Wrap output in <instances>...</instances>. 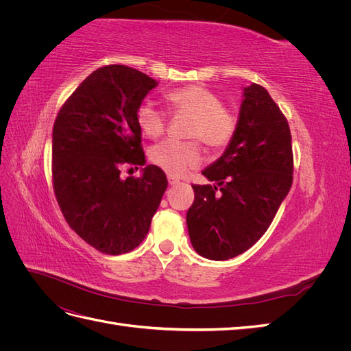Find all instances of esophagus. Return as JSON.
Instances as JSON below:
<instances>
[{"instance_id": "1", "label": "esophagus", "mask_w": 351, "mask_h": 351, "mask_svg": "<svg viewBox=\"0 0 351 351\" xmlns=\"http://www.w3.org/2000/svg\"><path fill=\"white\" fill-rule=\"evenodd\" d=\"M178 183H180V180H177V178L171 177V176L168 177V184H169V186H177Z\"/></svg>"}]
</instances>
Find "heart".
Masks as SVG:
<instances>
[{"label":"heart","instance_id":"heart-1","mask_svg":"<svg viewBox=\"0 0 351 351\" xmlns=\"http://www.w3.org/2000/svg\"><path fill=\"white\" fill-rule=\"evenodd\" d=\"M165 101L173 114L190 115L187 137H197L212 149L226 147L237 132V114L222 105L219 95L205 84H187L167 92ZM136 123L143 134L158 137L165 130L167 114L152 102L145 101L136 110ZM149 158L167 174L182 177L200 164L202 151L197 141L167 139L152 147Z\"/></svg>","mask_w":351,"mask_h":351}]
</instances>
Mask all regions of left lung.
I'll return each instance as SVG.
<instances>
[{"instance_id":"8db88e82","label":"left lung","mask_w":351,"mask_h":351,"mask_svg":"<svg viewBox=\"0 0 351 351\" xmlns=\"http://www.w3.org/2000/svg\"><path fill=\"white\" fill-rule=\"evenodd\" d=\"M202 174L215 184L192 186L190 241L206 259L236 258L265 234L293 183L290 127L261 84L243 89L237 132Z\"/></svg>"}]
</instances>
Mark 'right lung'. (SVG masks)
Listing matches in <instances>:
<instances>
[{"label": "right lung", "mask_w": 351, "mask_h": 351, "mask_svg": "<svg viewBox=\"0 0 351 351\" xmlns=\"http://www.w3.org/2000/svg\"><path fill=\"white\" fill-rule=\"evenodd\" d=\"M158 84L121 64L95 70L62 105L52 130V182L67 224L107 254L139 246L168 186L146 165L121 178V165H145L136 110Z\"/></svg>", "instance_id": "1"}]
</instances>
